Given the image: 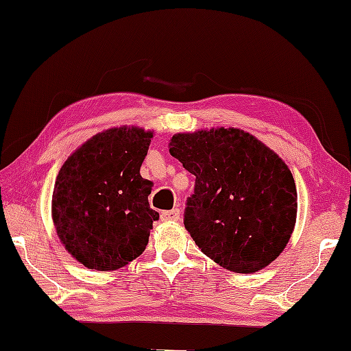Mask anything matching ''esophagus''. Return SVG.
Returning <instances> with one entry per match:
<instances>
[{"label": "esophagus", "mask_w": 351, "mask_h": 351, "mask_svg": "<svg viewBox=\"0 0 351 351\" xmlns=\"http://www.w3.org/2000/svg\"><path fill=\"white\" fill-rule=\"evenodd\" d=\"M180 219V210L179 209H172V210H165L161 214V220L165 222H177Z\"/></svg>", "instance_id": "34e87169"}]
</instances>
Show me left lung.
Segmentation results:
<instances>
[{"label":"left lung","mask_w":351,"mask_h":351,"mask_svg":"<svg viewBox=\"0 0 351 351\" xmlns=\"http://www.w3.org/2000/svg\"><path fill=\"white\" fill-rule=\"evenodd\" d=\"M169 153L196 177L184 223L201 252L234 273L280 256L295 225L297 190L275 152L241 129L217 128L176 134Z\"/></svg>","instance_id":"8db88e82"}]
</instances>
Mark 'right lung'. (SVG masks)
Listing matches in <instances>:
<instances>
[{"label":"right lung","instance_id":"right-lung-1","mask_svg":"<svg viewBox=\"0 0 351 351\" xmlns=\"http://www.w3.org/2000/svg\"><path fill=\"white\" fill-rule=\"evenodd\" d=\"M153 132L112 128L95 134L60 167L52 220L66 251L90 270H118L145 251L160 214L141 166Z\"/></svg>","mask_w":351,"mask_h":351}]
</instances>
